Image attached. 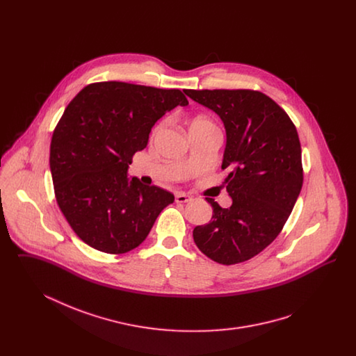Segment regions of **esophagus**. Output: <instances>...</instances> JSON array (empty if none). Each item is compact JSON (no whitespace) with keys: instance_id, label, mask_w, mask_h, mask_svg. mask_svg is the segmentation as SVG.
I'll use <instances>...</instances> for the list:
<instances>
[{"instance_id":"obj_1","label":"esophagus","mask_w":356,"mask_h":356,"mask_svg":"<svg viewBox=\"0 0 356 356\" xmlns=\"http://www.w3.org/2000/svg\"><path fill=\"white\" fill-rule=\"evenodd\" d=\"M175 200H176V203H188V202L192 200V197L188 196L186 193H181V192H180V193H176Z\"/></svg>"}]
</instances>
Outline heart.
Returning a JSON list of instances; mask_svg holds the SVG:
<instances>
[{
  "label": "heart",
  "mask_w": 356,
  "mask_h": 356,
  "mask_svg": "<svg viewBox=\"0 0 356 356\" xmlns=\"http://www.w3.org/2000/svg\"><path fill=\"white\" fill-rule=\"evenodd\" d=\"M161 127H163V122L157 124L154 131H153V134L159 132L161 129ZM192 128H215V125H213V122L211 120L203 118V116H199V118H195V119L192 120V122L189 125V129H192Z\"/></svg>",
  "instance_id": "1"
}]
</instances>
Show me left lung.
Returning a JSON list of instances; mask_svg holds the SVG:
<instances>
[{
    "label": "left lung",
    "instance_id": "8db88e82",
    "mask_svg": "<svg viewBox=\"0 0 356 356\" xmlns=\"http://www.w3.org/2000/svg\"><path fill=\"white\" fill-rule=\"evenodd\" d=\"M219 115L227 135L221 170L232 197L229 208L213 199L212 219L193 229L199 250L216 263L250 260L283 229L303 186L302 148L287 113L250 89L184 90Z\"/></svg>",
    "mask_w": 356,
    "mask_h": 356
}]
</instances>
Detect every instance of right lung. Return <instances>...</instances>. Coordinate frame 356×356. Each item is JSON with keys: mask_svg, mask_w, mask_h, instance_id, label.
<instances>
[{"mask_svg": "<svg viewBox=\"0 0 356 356\" xmlns=\"http://www.w3.org/2000/svg\"><path fill=\"white\" fill-rule=\"evenodd\" d=\"M188 105L179 89L104 81L85 86L69 102L51 136L56 200L74 234L105 254L138 247L175 196L128 179L156 121Z\"/></svg>", "mask_w": 356, "mask_h": 356, "instance_id": "add662e5", "label": "right lung"}]
</instances>
